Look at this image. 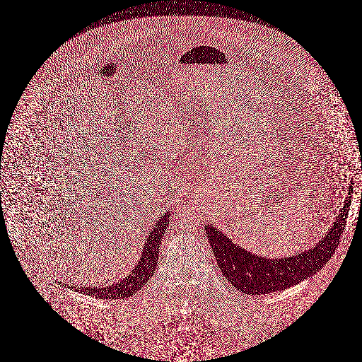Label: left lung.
I'll list each match as a JSON object with an SVG mask.
<instances>
[{"label": "left lung", "instance_id": "8db88e82", "mask_svg": "<svg viewBox=\"0 0 362 362\" xmlns=\"http://www.w3.org/2000/svg\"><path fill=\"white\" fill-rule=\"evenodd\" d=\"M349 207L350 198L348 197L344 200V206L338 211L332 227L313 247L276 259L252 254V251L243 249L218 227L210 223L204 226V230L218 266L226 279L247 296L269 294L297 285L317 274L324 267L339 243Z\"/></svg>", "mask_w": 362, "mask_h": 362}]
</instances>
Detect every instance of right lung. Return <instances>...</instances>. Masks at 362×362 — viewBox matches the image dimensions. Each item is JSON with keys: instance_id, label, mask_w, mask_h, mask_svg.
<instances>
[{"instance_id": "right-lung-1", "label": "right lung", "mask_w": 362, "mask_h": 362, "mask_svg": "<svg viewBox=\"0 0 362 362\" xmlns=\"http://www.w3.org/2000/svg\"><path fill=\"white\" fill-rule=\"evenodd\" d=\"M168 212H163L160 219L153 226H150L151 231L148 237L146 238L144 247L141 249L140 259L137 261L135 267L132 269L131 274L127 275L120 282L105 287H75L76 291H81L89 296H93L96 298L101 299H119L128 298L134 296L137 290L147 284L150 279L156 264H158V257H159V249L162 243L163 234L167 228L168 223Z\"/></svg>"}]
</instances>
